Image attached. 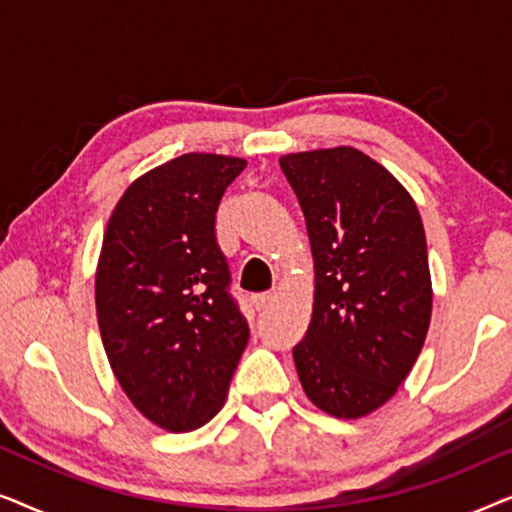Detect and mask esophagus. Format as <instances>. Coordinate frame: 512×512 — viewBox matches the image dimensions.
I'll use <instances>...</instances> for the list:
<instances>
[{"label":"esophagus","instance_id":"obj_1","mask_svg":"<svg viewBox=\"0 0 512 512\" xmlns=\"http://www.w3.org/2000/svg\"><path fill=\"white\" fill-rule=\"evenodd\" d=\"M275 293H256L254 298H251V303H254L256 310H265V307H270L272 303H275Z\"/></svg>","mask_w":512,"mask_h":512}]
</instances>
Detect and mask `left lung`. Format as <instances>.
<instances>
[{
    "instance_id": "obj_1",
    "label": "left lung",
    "mask_w": 512,
    "mask_h": 512,
    "mask_svg": "<svg viewBox=\"0 0 512 512\" xmlns=\"http://www.w3.org/2000/svg\"><path fill=\"white\" fill-rule=\"evenodd\" d=\"M305 214L314 310L293 361L319 410L359 419L396 394L431 321L422 216L394 174L352 146L279 158Z\"/></svg>"
}]
</instances>
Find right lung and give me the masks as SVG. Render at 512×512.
I'll list each match as a JSON object with an SVG mask.
<instances>
[{
    "label": "right lung",
    "mask_w": 512,
    "mask_h": 512,
    "mask_svg": "<svg viewBox=\"0 0 512 512\" xmlns=\"http://www.w3.org/2000/svg\"><path fill=\"white\" fill-rule=\"evenodd\" d=\"M244 167L184 153L132 181L104 233L95 275L104 352L132 405L172 433L223 408L249 342L214 228Z\"/></svg>",
    "instance_id": "1"
}]
</instances>
